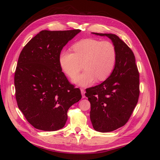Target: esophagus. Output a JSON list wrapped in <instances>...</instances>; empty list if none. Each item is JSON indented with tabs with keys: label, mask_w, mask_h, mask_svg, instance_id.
<instances>
[{
	"label": "esophagus",
	"mask_w": 160,
	"mask_h": 160,
	"mask_svg": "<svg viewBox=\"0 0 160 160\" xmlns=\"http://www.w3.org/2000/svg\"><path fill=\"white\" fill-rule=\"evenodd\" d=\"M81 94H82V96H83V98H85V89H83V88H81Z\"/></svg>",
	"instance_id": "esophagus-1"
}]
</instances>
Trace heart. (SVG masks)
I'll return each mask as SVG.
<instances>
[{
	"mask_svg": "<svg viewBox=\"0 0 160 160\" xmlns=\"http://www.w3.org/2000/svg\"><path fill=\"white\" fill-rule=\"evenodd\" d=\"M72 49L73 53L62 51L59 61L62 71L70 77L78 74L83 64L84 72L72 79L75 84L88 86L95 79L103 81L111 74L116 62V50L112 42L85 38L75 43Z\"/></svg>",
	"mask_w": 160,
	"mask_h": 160,
	"instance_id": "obj_1",
	"label": "heart"
}]
</instances>
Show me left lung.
I'll use <instances>...</instances> for the list:
<instances>
[{"mask_svg":"<svg viewBox=\"0 0 160 160\" xmlns=\"http://www.w3.org/2000/svg\"><path fill=\"white\" fill-rule=\"evenodd\" d=\"M109 38L116 50L112 73L102 83L86 89L91 103L90 119L95 130L109 132L126 123L139 95V75L132 49L114 34L92 32Z\"/></svg>","mask_w":160,"mask_h":160,"instance_id":"obj_1","label":"left lung"}]
</instances>
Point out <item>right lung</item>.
I'll return each mask as SVG.
<instances>
[{"mask_svg": "<svg viewBox=\"0 0 160 160\" xmlns=\"http://www.w3.org/2000/svg\"><path fill=\"white\" fill-rule=\"evenodd\" d=\"M81 32L47 31L24 47L14 73L18 107L32 126L47 132L65 126L67 111L82 96L62 72L59 57L62 48Z\"/></svg>", "mask_w": 160, "mask_h": 160, "instance_id": "add662e5", "label": "right lung"}]
</instances>
